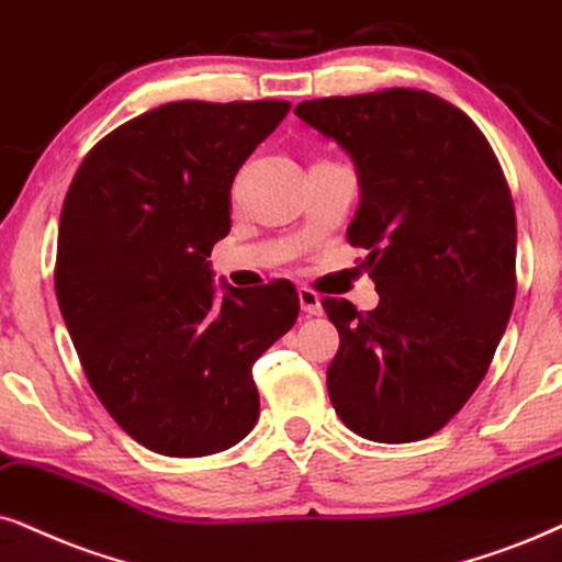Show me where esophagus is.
I'll return each instance as SVG.
<instances>
[{"instance_id":"obj_1","label":"esophagus","mask_w":562,"mask_h":562,"mask_svg":"<svg viewBox=\"0 0 562 562\" xmlns=\"http://www.w3.org/2000/svg\"><path fill=\"white\" fill-rule=\"evenodd\" d=\"M297 301H301V308L305 316H322V295L311 288L297 290Z\"/></svg>"}]
</instances>
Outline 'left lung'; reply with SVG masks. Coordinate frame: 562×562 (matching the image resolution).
<instances>
[{
    "label": "left lung",
    "mask_w": 562,
    "mask_h": 562,
    "mask_svg": "<svg viewBox=\"0 0 562 562\" xmlns=\"http://www.w3.org/2000/svg\"><path fill=\"white\" fill-rule=\"evenodd\" d=\"M295 113L350 153L360 207L347 240L379 305H322L339 331L326 389L379 443L432 436L485 379L516 297V212L480 126L428 90L316 98Z\"/></svg>",
    "instance_id": "8db88e82"
}]
</instances>
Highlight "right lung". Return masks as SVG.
Returning <instances> with one entry per match:
<instances>
[{
	"instance_id": "1",
	"label": "right lung",
	"mask_w": 562,
	"mask_h": 562,
	"mask_svg": "<svg viewBox=\"0 0 562 562\" xmlns=\"http://www.w3.org/2000/svg\"><path fill=\"white\" fill-rule=\"evenodd\" d=\"M288 101H173L105 134L59 217L54 288L90 389L166 457L236 446L259 417L254 363L295 324L293 282L225 288L207 257L231 187Z\"/></svg>"
}]
</instances>
